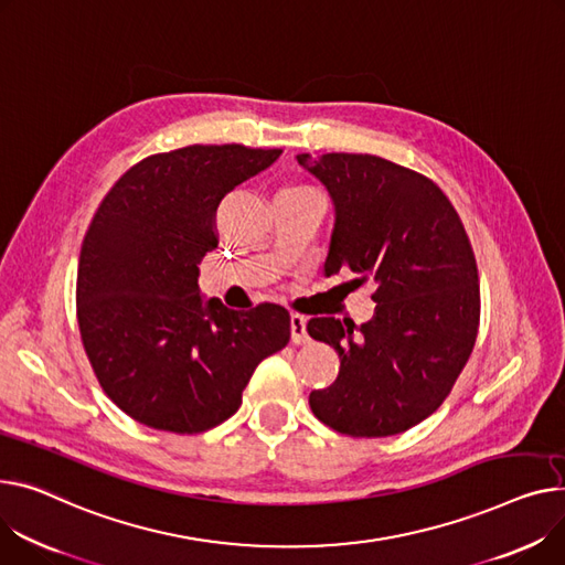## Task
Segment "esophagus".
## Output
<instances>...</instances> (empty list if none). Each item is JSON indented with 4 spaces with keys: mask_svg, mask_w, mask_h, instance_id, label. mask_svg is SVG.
I'll return each instance as SVG.
<instances>
[{
    "mask_svg": "<svg viewBox=\"0 0 565 565\" xmlns=\"http://www.w3.org/2000/svg\"><path fill=\"white\" fill-rule=\"evenodd\" d=\"M290 341L295 345H307L309 343V333H307V318L292 313L290 316Z\"/></svg>",
    "mask_w": 565,
    "mask_h": 565,
    "instance_id": "1",
    "label": "esophagus"
}]
</instances>
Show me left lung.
<instances>
[{"mask_svg": "<svg viewBox=\"0 0 565 565\" xmlns=\"http://www.w3.org/2000/svg\"><path fill=\"white\" fill-rule=\"evenodd\" d=\"M333 202L324 275L374 286L372 320L313 318L307 331L341 359L309 395L327 427L382 438L423 423L452 391L475 348L479 277L463 222L420 172L372 154H297Z\"/></svg>", "mask_w": 565, "mask_h": 565, "instance_id": "obj_1", "label": "left lung"}]
</instances>
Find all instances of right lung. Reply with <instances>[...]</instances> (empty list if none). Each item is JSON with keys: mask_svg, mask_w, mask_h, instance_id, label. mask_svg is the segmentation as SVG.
Instances as JSON below:
<instances>
[{"mask_svg": "<svg viewBox=\"0 0 565 565\" xmlns=\"http://www.w3.org/2000/svg\"><path fill=\"white\" fill-rule=\"evenodd\" d=\"M281 149L191 145L147 157L102 200L77 273L84 350L104 393L140 425L202 434L232 418L256 365L284 350L290 316L202 299L222 198Z\"/></svg>", "mask_w": 565, "mask_h": 565, "instance_id": "1", "label": "right lung"}]
</instances>
